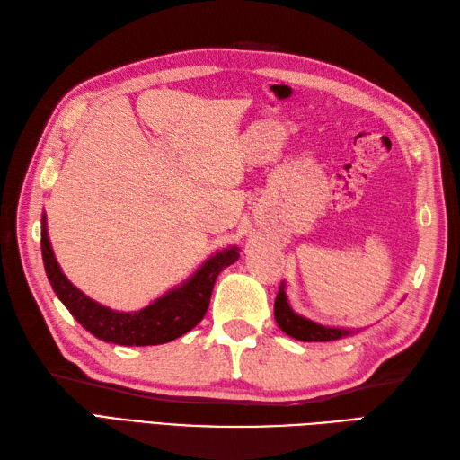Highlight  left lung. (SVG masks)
<instances>
[{
  "label": "left lung",
  "mask_w": 460,
  "mask_h": 460,
  "mask_svg": "<svg viewBox=\"0 0 460 460\" xmlns=\"http://www.w3.org/2000/svg\"><path fill=\"white\" fill-rule=\"evenodd\" d=\"M275 320L285 334L302 340V341H332L338 338H344L349 334V330H340V328H326L314 324L306 318H302L292 312L287 302V292L285 285H280L277 298H275Z\"/></svg>",
  "instance_id": "8db88e82"
}]
</instances>
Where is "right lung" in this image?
<instances>
[{
  "instance_id": "right-lung-1",
  "label": "right lung",
  "mask_w": 460,
  "mask_h": 460,
  "mask_svg": "<svg viewBox=\"0 0 460 460\" xmlns=\"http://www.w3.org/2000/svg\"><path fill=\"white\" fill-rule=\"evenodd\" d=\"M41 252L47 279L58 300L63 302L75 320L89 330L93 336L120 346L165 344V341L180 338L185 332L198 326L209 308V298L219 272L239 259L237 247L217 252L209 261H205L203 267L183 287L170 290L168 295L152 302L150 306L130 314V312H114L96 305L94 300L84 296L79 288L68 282L53 255L45 229V217Z\"/></svg>"
}]
</instances>
